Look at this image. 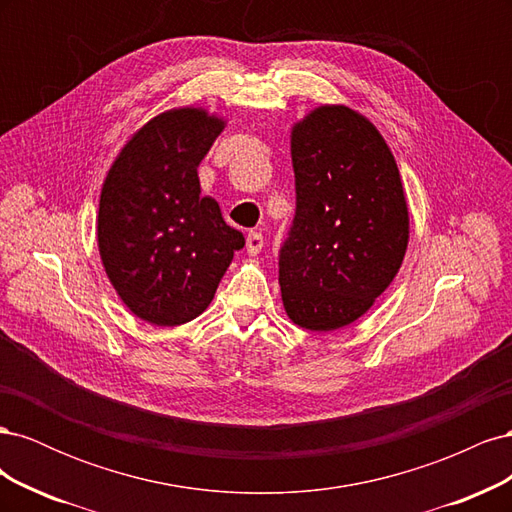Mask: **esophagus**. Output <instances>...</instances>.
Instances as JSON below:
<instances>
[{
  "mask_svg": "<svg viewBox=\"0 0 512 512\" xmlns=\"http://www.w3.org/2000/svg\"><path fill=\"white\" fill-rule=\"evenodd\" d=\"M245 247H247V254L256 256L262 252V247H265V237H262L260 232H250V235H247Z\"/></svg>",
  "mask_w": 512,
  "mask_h": 512,
  "instance_id": "34e87169",
  "label": "esophagus"
}]
</instances>
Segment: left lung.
<instances>
[{"label":"left lung","instance_id":"8db88e82","mask_svg":"<svg viewBox=\"0 0 512 512\" xmlns=\"http://www.w3.org/2000/svg\"><path fill=\"white\" fill-rule=\"evenodd\" d=\"M297 215L280 254L288 318L314 333L344 329L391 286L410 241L404 183L365 115L320 104L290 128Z\"/></svg>","mask_w":512,"mask_h":512}]
</instances>
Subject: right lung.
Instances as JSON below:
<instances>
[{
    "instance_id": "obj_1",
    "label": "right lung",
    "mask_w": 512,
    "mask_h": 512,
    "mask_svg": "<svg viewBox=\"0 0 512 512\" xmlns=\"http://www.w3.org/2000/svg\"><path fill=\"white\" fill-rule=\"evenodd\" d=\"M224 128L205 106L168 108L128 138L104 177L102 267L121 303L156 327L203 314L245 245L215 198L200 194L198 166Z\"/></svg>"
}]
</instances>
